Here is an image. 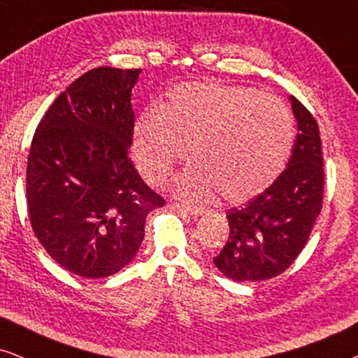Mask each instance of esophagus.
<instances>
[{
  "mask_svg": "<svg viewBox=\"0 0 358 358\" xmlns=\"http://www.w3.org/2000/svg\"><path fill=\"white\" fill-rule=\"evenodd\" d=\"M171 208L178 210L179 213H185V215H202L205 212V208L202 207H190V205H184V203H171Z\"/></svg>",
  "mask_w": 358,
  "mask_h": 358,
  "instance_id": "esophagus-1",
  "label": "esophagus"
}]
</instances>
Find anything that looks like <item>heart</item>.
<instances>
[{"mask_svg": "<svg viewBox=\"0 0 358 358\" xmlns=\"http://www.w3.org/2000/svg\"><path fill=\"white\" fill-rule=\"evenodd\" d=\"M293 138V115L278 97L248 86L185 83L159 109L136 117L131 148L141 174L163 184L189 146L194 163L176 179L179 195L205 200L218 192L236 203L273 184Z\"/></svg>", "mask_w": 358, "mask_h": 358, "instance_id": "heart-1", "label": "heart"}]
</instances>
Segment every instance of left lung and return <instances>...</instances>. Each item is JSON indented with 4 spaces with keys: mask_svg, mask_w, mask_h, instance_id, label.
<instances>
[{
    "mask_svg": "<svg viewBox=\"0 0 358 358\" xmlns=\"http://www.w3.org/2000/svg\"><path fill=\"white\" fill-rule=\"evenodd\" d=\"M298 135L283 173L257 197L227 212L229 234L213 259L236 282L280 275L303 251L322 207L324 169L320 127L310 110L290 96Z\"/></svg>",
    "mask_w": 358,
    "mask_h": 358,
    "instance_id": "1",
    "label": "left lung"
}]
</instances>
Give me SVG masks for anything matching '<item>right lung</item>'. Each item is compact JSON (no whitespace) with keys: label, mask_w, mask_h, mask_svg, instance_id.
<instances>
[{"label":"right lung","mask_w":358,"mask_h":358,"mask_svg":"<svg viewBox=\"0 0 358 358\" xmlns=\"http://www.w3.org/2000/svg\"><path fill=\"white\" fill-rule=\"evenodd\" d=\"M141 70L99 66L78 78L38 124L27 159V208L53 261L86 278L135 257L146 215L164 205L129 158L131 87Z\"/></svg>","instance_id":"obj_1"}]
</instances>
